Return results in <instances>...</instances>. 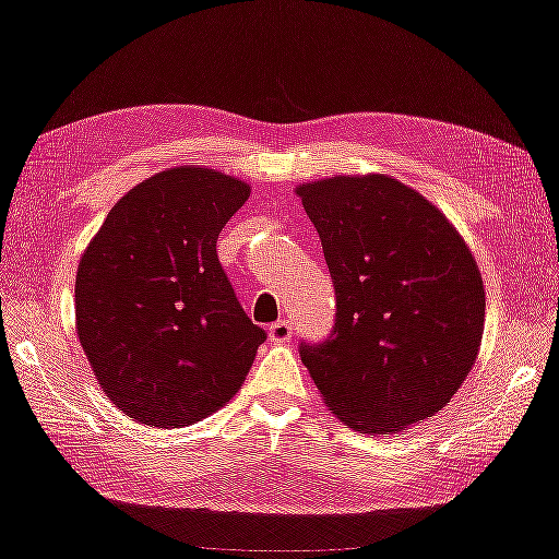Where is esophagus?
Masks as SVG:
<instances>
[{
  "instance_id": "esophagus-1",
  "label": "esophagus",
  "mask_w": 559,
  "mask_h": 559,
  "mask_svg": "<svg viewBox=\"0 0 559 559\" xmlns=\"http://www.w3.org/2000/svg\"><path fill=\"white\" fill-rule=\"evenodd\" d=\"M269 336L271 341H276V344H283V341L294 336V326H290L288 319H278L276 323H271L269 326Z\"/></svg>"
}]
</instances>
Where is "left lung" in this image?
Returning <instances> with one entry per match:
<instances>
[{
	"instance_id": "1",
	"label": "left lung",
	"mask_w": 559,
	"mask_h": 559,
	"mask_svg": "<svg viewBox=\"0 0 559 559\" xmlns=\"http://www.w3.org/2000/svg\"><path fill=\"white\" fill-rule=\"evenodd\" d=\"M336 288V323L301 361L323 404L361 435H396L444 409L485 333V283L447 215L391 175L296 188Z\"/></svg>"
}]
</instances>
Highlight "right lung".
<instances>
[{
    "mask_svg": "<svg viewBox=\"0 0 559 559\" xmlns=\"http://www.w3.org/2000/svg\"><path fill=\"white\" fill-rule=\"evenodd\" d=\"M248 195V182L203 165L155 173L112 205L82 253L74 326L130 419L188 427L243 386L265 331L240 308L215 243Z\"/></svg>",
    "mask_w": 559,
    "mask_h": 559,
    "instance_id": "1",
    "label": "right lung"
}]
</instances>
